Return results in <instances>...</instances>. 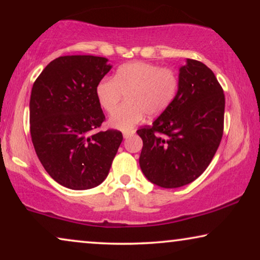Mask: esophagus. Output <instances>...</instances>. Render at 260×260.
<instances>
[{"label":"esophagus","mask_w":260,"mask_h":260,"mask_svg":"<svg viewBox=\"0 0 260 260\" xmlns=\"http://www.w3.org/2000/svg\"><path fill=\"white\" fill-rule=\"evenodd\" d=\"M133 135H134V131H131V133H124V134H123V137H124V140H127V138L133 136Z\"/></svg>","instance_id":"34e87169"}]
</instances>
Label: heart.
Instances as JSON below:
<instances>
[{
	"mask_svg": "<svg viewBox=\"0 0 260 260\" xmlns=\"http://www.w3.org/2000/svg\"><path fill=\"white\" fill-rule=\"evenodd\" d=\"M179 78L170 69L143 61L130 62L116 71L113 79L104 78L95 86L103 109L112 112L126 93V103L110 116L109 124L129 133L145 118L162 113L175 98Z\"/></svg>",
	"mask_w": 260,
	"mask_h": 260,
	"instance_id": "b5f03b06",
	"label": "heart"
}]
</instances>
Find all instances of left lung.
Returning <instances> with one entry per match:
<instances>
[{"label":"left lung","mask_w":260,"mask_h":260,"mask_svg":"<svg viewBox=\"0 0 260 260\" xmlns=\"http://www.w3.org/2000/svg\"><path fill=\"white\" fill-rule=\"evenodd\" d=\"M223 113L225 95L214 73L187 59L179 70L175 98L151 126L137 130L143 141L140 167L144 176L162 188L197 180L218 150Z\"/></svg>","instance_id":"1"}]
</instances>
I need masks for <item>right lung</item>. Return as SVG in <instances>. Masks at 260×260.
I'll use <instances>...</instances> for the list:
<instances>
[{
    "label": "right lung",
    "instance_id": "right-lung-1",
    "mask_svg": "<svg viewBox=\"0 0 260 260\" xmlns=\"http://www.w3.org/2000/svg\"><path fill=\"white\" fill-rule=\"evenodd\" d=\"M111 69L103 56H59L31 88L29 123L35 152L49 176L70 189L99 186L123 141L120 131L94 133L105 119L95 86Z\"/></svg>",
    "mask_w": 260,
    "mask_h": 260
}]
</instances>
